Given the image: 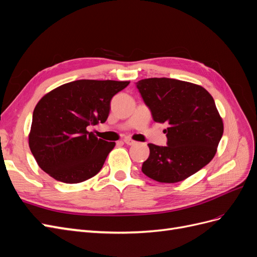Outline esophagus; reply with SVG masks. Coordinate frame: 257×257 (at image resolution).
I'll list each match as a JSON object with an SVG mask.
<instances>
[{"label": "esophagus", "instance_id": "34e87169", "mask_svg": "<svg viewBox=\"0 0 257 257\" xmlns=\"http://www.w3.org/2000/svg\"><path fill=\"white\" fill-rule=\"evenodd\" d=\"M123 142L125 143L126 145H128V146L135 145V143H136V142H134V141H133V139H131V138H124V139H123Z\"/></svg>", "mask_w": 257, "mask_h": 257}]
</instances>
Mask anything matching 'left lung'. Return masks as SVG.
Listing matches in <instances>:
<instances>
[{"label":"left lung","instance_id":"left-lung-1","mask_svg":"<svg viewBox=\"0 0 257 257\" xmlns=\"http://www.w3.org/2000/svg\"><path fill=\"white\" fill-rule=\"evenodd\" d=\"M137 89L155 122L167 123V146L148 144L143 173L162 183H176L211 161L224 125L211 94L201 85L172 78H148Z\"/></svg>","mask_w":257,"mask_h":257}]
</instances>
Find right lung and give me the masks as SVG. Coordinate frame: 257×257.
Returning a JSON list of instances; mask_svg holds the SVG:
<instances>
[{"mask_svg": "<svg viewBox=\"0 0 257 257\" xmlns=\"http://www.w3.org/2000/svg\"><path fill=\"white\" fill-rule=\"evenodd\" d=\"M130 81L81 79L45 94L34 108L29 147L45 173L79 183L102 169L115 143L97 138L88 126L104 123L114 94Z\"/></svg>", "mask_w": 257, "mask_h": 257, "instance_id": "add662e5", "label": "right lung"}]
</instances>
